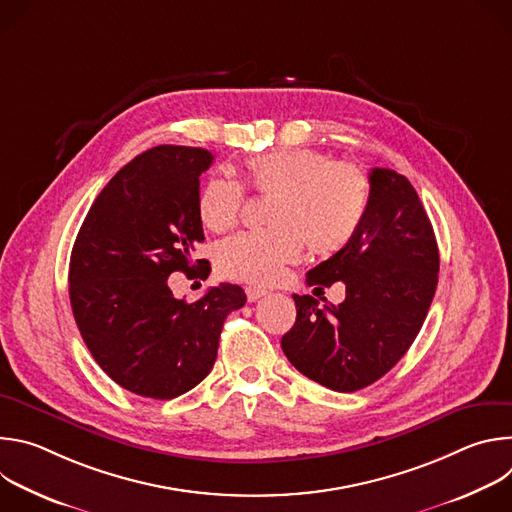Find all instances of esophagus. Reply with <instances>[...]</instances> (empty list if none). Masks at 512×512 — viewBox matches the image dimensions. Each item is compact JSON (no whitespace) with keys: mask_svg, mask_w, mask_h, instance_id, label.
<instances>
[{"mask_svg":"<svg viewBox=\"0 0 512 512\" xmlns=\"http://www.w3.org/2000/svg\"><path fill=\"white\" fill-rule=\"evenodd\" d=\"M245 294H247V300H249V302H257V300H261L263 296H267V289H263V287H255V285H249V287L245 289Z\"/></svg>","mask_w":512,"mask_h":512,"instance_id":"1","label":"esophagus"}]
</instances>
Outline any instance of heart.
Here are the masks:
<instances>
[{
    "mask_svg": "<svg viewBox=\"0 0 512 512\" xmlns=\"http://www.w3.org/2000/svg\"><path fill=\"white\" fill-rule=\"evenodd\" d=\"M247 184L273 196L261 233L235 235L214 251L221 277L271 283L285 265L296 263L304 245L316 257H330L356 235L369 206L371 182L362 168L332 162L310 148H281L247 160ZM243 188L225 178H210L198 194L200 223L214 233L235 227Z\"/></svg>",
    "mask_w": 512,
    "mask_h": 512,
    "instance_id": "heart-1",
    "label": "heart"
}]
</instances>
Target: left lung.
Returning <instances> with one entry per match:
<instances>
[{
	"label": "left lung",
	"mask_w": 512,
	"mask_h": 512,
	"mask_svg": "<svg viewBox=\"0 0 512 512\" xmlns=\"http://www.w3.org/2000/svg\"><path fill=\"white\" fill-rule=\"evenodd\" d=\"M371 196L350 243L308 271L316 289L346 285L342 304L322 310L294 296L296 324L281 338L287 360L340 393L379 381L409 350L431 306L440 251L411 182L389 168L369 174Z\"/></svg>",
	"instance_id": "8db88e82"
}]
</instances>
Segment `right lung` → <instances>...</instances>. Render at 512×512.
<instances>
[{
	"label": "right lung",
	"mask_w": 512,
	"mask_h": 512,
	"mask_svg": "<svg viewBox=\"0 0 512 512\" xmlns=\"http://www.w3.org/2000/svg\"><path fill=\"white\" fill-rule=\"evenodd\" d=\"M212 160L186 145L133 158L95 198L72 247L68 294L81 336L99 367L141 397L194 389L214 367L225 318L247 302L233 283L194 304L168 287L176 271L210 273L192 253L204 241L198 178Z\"/></svg>",
	"instance_id": "right-lung-1"
}]
</instances>
